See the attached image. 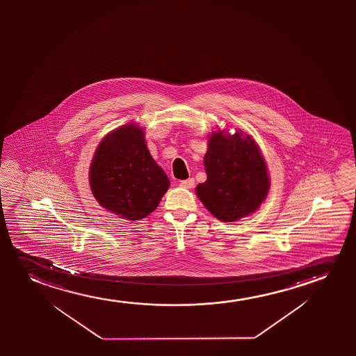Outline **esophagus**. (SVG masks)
Here are the masks:
<instances>
[{"label":"esophagus","instance_id":"1","mask_svg":"<svg viewBox=\"0 0 356 356\" xmlns=\"http://www.w3.org/2000/svg\"><path fill=\"white\" fill-rule=\"evenodd\" d=\"M181 187H184V188H192L193 186H195V179H188V180H182L180 182Z\"/></svg>","mask_w":356,"mask_h":356}]
</instances>
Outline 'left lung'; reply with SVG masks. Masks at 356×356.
<instances>
[{"label": "left lung", "instance_id": "obj_1", "mask_svg": "<svg viewBox=\"0 0 356 356\" xmlns=\"http://www.w3.org/2000/svg\"><path fill=\"white\" fill-rule=\"evenodd\" d=\"M208 179L195 188L215 218L232 222L258 209L268 195L266 165L252 137L213 132L204 156Z\"/></svg>", "mask_w": 356, "mask_h": 356}]
</instances>
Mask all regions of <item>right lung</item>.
Returning a JSON list of instances; mask_svg holds the SVG:
<instances>
[{
    "label": "right lung",
    "instance_id": "obj_1",
    "mask_svg": "<svg viewBox=\"0 0 356 356\" xmlns=\"http://www.w3.org/2000/svg\"><path fill=\"white\" fill-rule=\"evenodd\" d=\"M90 185L103 208L124 219L140 220L156 209L170 181L153 161L143 129L127 124L99 143L90 168Z\"/></svg>",
    "mask_w": 356,
    "mask_h": 356
}]
</instances>
